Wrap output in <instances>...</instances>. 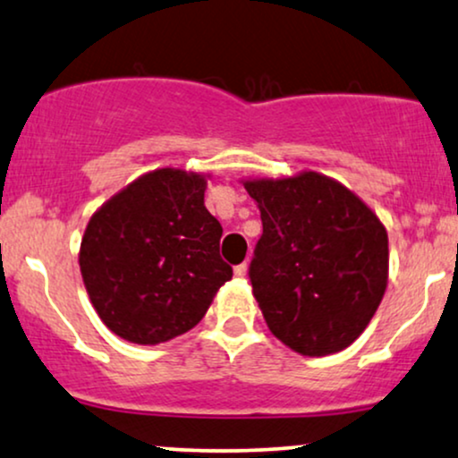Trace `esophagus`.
<instances>
[{"mask_svg":"<svg viewBox=\"0 0 458 458\" xmlns=\"http://www.w3.org/2000/svg\"><path fill=\"white\" fill-rule=\"evenodd\" d=\"M233 272H235V276H240V278H244L246 276V272H249V263H240V266H235L233 267Z\"/></svg>","mask_w":458,"mask_h":458,"instance_id":"34e87169","label":"esophagus"}]
</instances>
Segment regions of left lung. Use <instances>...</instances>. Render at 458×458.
I'll return each mask as SVG.
<instances>
[{
    "label": "left lung",
    "mask_w": 458,
    "mask_h": 458,
    "mask_svg": "<svg viewBox=\"0 0 458 458\" xmlns=\"http://www.w3.org/2000/svg\"><path fill=\"white\" fill-rule=\"evenodd\" d=\"M261 212L249 278L263 319L302 356L352 345L388 284V233L360 199L306 171L246 182Z\"/></svg>",
    "instance_id": "left-lung-1"
}]
</instances>
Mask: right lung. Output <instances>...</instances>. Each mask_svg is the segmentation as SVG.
Here are the masks:
<instances>
[{
    "instance_id": "obj_1",
    "label": "right lung",
    "mask_w": 458,
    "mask_h": 458,
    "mask_svg": "<svg viewBox=\"0 0 458 458\" xmlns=\"http://www.w3.org/2000/svg\"><path fill=\"white\" fill-rule=\"evenodd\" d=\"M203 195L201 175L158 169L91 216L79 266L96 313L117 336L156 345L184 335L233 276Z\"/></svg>"
}]
</instances>
